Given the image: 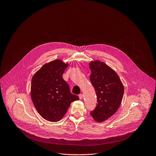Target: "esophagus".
I'll return each mask as SVG.
<instances>
[{
	"label": "esophagus",
	"mask_w": 156,
	"mask_h": 156,
	"mask_svg": "<svg viewBox=\"0 0 156 156\" xmlns=\"http://www.w3.org/2000/svg\"><path fill=\"white\" fill-rule=\"evenodd\" d=\"M83 94H79V98H80V99H83Z\"/></svg>",
	"instance_id": "1"
}]
</instances>
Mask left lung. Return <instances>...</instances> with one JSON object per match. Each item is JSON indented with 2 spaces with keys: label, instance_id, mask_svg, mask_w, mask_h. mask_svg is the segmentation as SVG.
Returning a JSON list of instances; mask_svg holds the SVG:
<instances>
[{
  "label": "left lung",
  "instance_id": "1",
  "mask_svg": "<svg viewBox=\"0 0 156 156\" xmlns=\"http://www.w3.org/2000/svg\"><path fill=\"white\" fill-rule=\"evenodd\" d=\"M90 81L97 96L98 104L90 114L98 122H102L118 110L122 101L124 87L117 74L105 63L99 60L90 63Z\"/></svg>",
  "mask_w": 156,
  "mask_h": 156
}]
</instances>
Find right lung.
I'll list each match as a JSON object with an SVG mask.
<instances>
[{"instance_id":"add662e5","label":"right lung","mask_w":156,"mask_h":156,"mask_svg":"<svg viewBox=\"0 0 156 156\" xmlns=\"http://www.w3.org/2000/svg\"><path fill=\"white\" fill-rule=\"evenodd\" d=\"M68 65L55 60L44 65L31 80L33 104L39 114L50 122L60 120L70 104L79 99L71 93L69 84L62 78Z\"/></svg>"}]
</instances>
